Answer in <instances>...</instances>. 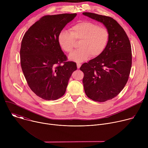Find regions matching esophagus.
Masks as SVG:
<instances>
[{
  "label": "esophagus",
  "mask_w": 148,
  "mask_h": 148,
  "mask_svg": "<svg viewBox=\"0 0 148 148\" xmlns=\"http://www.w3.org/2000/svg\"><path fill=\"white\" fill-rule=\"evenodd\" d=\"M81 64H80V63H77V68H78V69H79L80 67H81Z\"/></svg>",
  "instance_id": "1"
}]
</instances>
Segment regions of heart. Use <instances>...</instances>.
<instances>
[{
  "label": "heart",
  "mask_w": 148,
  "mask_h": 148,
  "mask_svg": "<svg viewBox=\"0 0 148 148\" xmlns=\"http://www.w3.org/2000/svg\"><path fill=\"white\" fill-rule=\"evenodd\" d=\"M58 43L61 49L66 53H71L75 41H79L78 50L73 52L69 58L75 62H82L90 56H99L106 47L109 40L108 30L97 24L82 22L73 26L70 32L61 30L58 35Z\"/></svg>",
  "instance_id": "b5f03b06"
}]
</instances>
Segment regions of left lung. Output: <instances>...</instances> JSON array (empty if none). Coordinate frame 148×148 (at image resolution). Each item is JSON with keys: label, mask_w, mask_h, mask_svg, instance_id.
I'll return each mask as SVG.
<instances>
[{"label": "left lung", "mask_w": 148, "mask_h": 148, "mask_svg": "<svg viewBox=\"0 0 148 148\" xmlns=\"http://www.w3.org/2000/svg\"><path fill=\"white\" fill-rule=\"evenodd\" d=\"M82 14L102 23L109 33L103 51L80 67L84 74L82 82L87 96L105 102L118 95L128 80L132 66L131 43L123 28L112 17L89 12Z\"/></svg>", "instance_id": "1"}]
</instances>
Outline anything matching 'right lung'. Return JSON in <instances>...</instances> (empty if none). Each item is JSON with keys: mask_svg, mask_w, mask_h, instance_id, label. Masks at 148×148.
I'll list each match as a JSON object with an SVG mask.
<instances>
[{"mask_svg": "<svg viewBox=\"0 0 148 148\" xmlns=\"http://www.w3.org/2000/svg\"><path fill=\"white\" fill-rule=\"evenodd\" d=\"M77 13L47 15L25 34L20 51V64L30 89L46 100H56L66 92L69 81L77 69L67 61L58 43V35Z\"/></svg>", "mask_w": 148, "mask_h": 148, "instance_id": "right-lung-1", "label": "right lung"}]
</instances>
